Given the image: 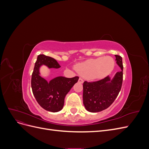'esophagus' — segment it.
Listing matches in <instances>:
<instances>
[{
    "mask_svg": "<svg viewBox=\"0 0 149 149\" xmlns=\"http://www.w3.org/2000/svg\"><path fill=\"white\" fill-rule=\"evenodd\" d=\"M78 82H79V83H83L84 82V81H83V79L82 78H79V79H78Z\"/></svg>",
    "mask_w": 149,
    "mask_h": 149,
    "instance_id": "34e87169",
    "label": "esophagus"
}]
</instances>
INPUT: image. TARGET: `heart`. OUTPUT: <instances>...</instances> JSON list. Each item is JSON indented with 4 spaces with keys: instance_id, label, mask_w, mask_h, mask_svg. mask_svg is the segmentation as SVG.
Listing matches in <instances>:
<instances>
[{
    "instance_id": "1",
    "label": "heart",
    "mask_w": 149,
    "mask_h": 149,
    "mask_svg": "<svg viewBox=\"0 0 149 149\" xmlns=\"http://www.w3.org/2000/svg\"><path fill=\"white\" fill-rule=\"evenodd\" d=\"M115 66L114 60L106 56L89 59L75 66L76 71L91 79H100L109 75Z\"/></svg>"
}]
</instances>
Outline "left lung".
Here are the masks:
<instances>
[{
    "label": "left lung",
    "instance_id": "1",
    "mask_svg": "<svg viewBox=\"0 0 149 149\" xmlns=\"http://www.w3.org/2000/svg\"><path fill=\"white\" fill-rule=\"evenodd\" d=\"M115 56L121 71L117 72L113 78L107 76L96 82L83 83V104L89 112H97L107 109L118 96L123 84V65L122 57L116 55Z\"/></svg>",
    "mask_w": 149,
    "mask_h": 149
}]
</instances>
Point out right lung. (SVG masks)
I'll return each mask as SVG.
<instances>
[{"label":"right lung","instance_id":"right-lung-1","mask_svg":"<svg viewBox=\"0 0 149 149\" xmlns=\"http://www.w3.org/2000/svg\"><path fill=\"white\" fill-rule=\"evenodd\" d=\"M42 65L48 68H59L60 65L54 58L40 55L35 62L31 86L33 95L39 105L48 111L56 112L61 111L64 106L65 97L79 77L68 78L58 76L49 81L40 76V68Z\"/></svg>","mask_w":149,"mask_h":149}]
</instances>
